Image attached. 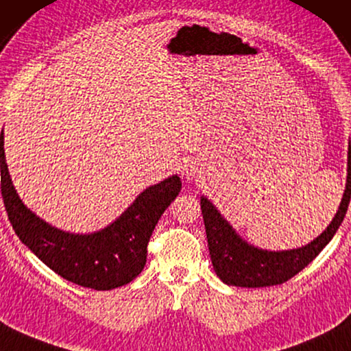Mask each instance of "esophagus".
I'll return each instance as SVG.
<instances>
[{"label": "esophagus", "instance_id": "esophagus-1", "mask_svg": "<svg viewBox=\"0 0 351 351\" xmlns=\"http://www.w3.org/2000/svg\"><path fill=\"white\" fill-rule=\"evenodd\" d=\"M198 173H200V170H198L197 162H189V164L184 167V176L187 178V181L195 180Z\"/></svg>", "mask_w": 351, "mask_h": 351}]
</instances>
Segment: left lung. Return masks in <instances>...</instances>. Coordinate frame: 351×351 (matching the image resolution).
Wrapping results in <instances>:
<instances>
[{"mask_svg":"<svg viewBox=\"0 0 351 351\" xmlns=\"http://www.w3.org/2000/svg\"><path fill=\"white\" fill-rule=\"evenodd\" d=\"M351 197V145H348L347 182L341 205L332 221L318 237L302 247L289 250H268L249 244L237 233L219 209L200 197L203 222L206 228L208 249L213 268L223 284L245 289L280 285L306 268L331 241L343 222Z\"/></svg>","mask_w":351,"mask_h":351,"instance_id":"1","label":"left lung"}]
</instances>
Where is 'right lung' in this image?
<instances>
[{
	"label": "right lung",
	"mask_w": 351,
	"mask_h": 351,
	"mask_svg": "<svg viewBox=\"0 0 351 351\" xmlns=\"http://www.w3.org/2000/svg\"><path fill=\"white\" fill-rule=\"evenodd\" d=\"M0 171L3 202L20 241L62 279L93 290L118 289L142 273L156 223L181 191L180 176L171 175L146 187L107 227L71 233L36 216L19 197L4 156V132L0 134Z\"/></svg>",
	"instance_id": "obj_1"
}]
</instances>
